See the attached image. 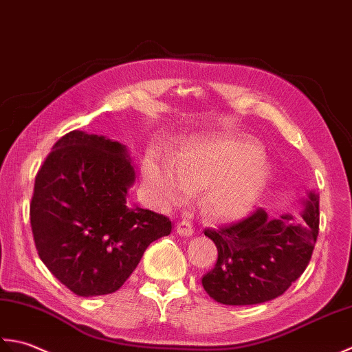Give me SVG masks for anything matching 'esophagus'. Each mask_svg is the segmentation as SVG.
Instances as JSON below:
<instances>
[{
	"label": "esophagus",
	"instance_id": "obj_1",
	"mask_svg": "<svg viewBox=\"0 0 352 352\" xmlns=\"http://www.w3.org/2000/svg\"><path fill=\"white\" fill-rule=\"evenodd\" d=\"M176 231L179 235H184V236H190L192 235V232H195V229H192V225L191 221L188 220H182L179 221L177 226H176Z\"/></svg>",
	"mask_w": 352,
	"mask_h": 352
}]
</instances>
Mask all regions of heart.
Segmentation results:
<instances>
[{"label":"heart","instance_id":"obj_1","mask_svg":"<svg viewBox=\"0 0 352 352\" xmlns=\"http://www.w3.org/2000/svg\"><path fill=\"white\" fill-rule=\"evenodd\" d=\"M148 197L160 210L186 202L204 188L200 204L214 220L235 221L254 210L272 177L263 147L246 138L195 140L176 160L150 150L142 161Z\"/></svg>","mask_w":352,"mask_h":352}]
</instances>
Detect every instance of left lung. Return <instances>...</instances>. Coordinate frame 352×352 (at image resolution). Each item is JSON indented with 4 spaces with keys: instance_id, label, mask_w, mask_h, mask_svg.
I'll return each instance as SVG.
<instances>
[{
    "instance_id": "8db88e82",
    "label": "left lung",
    "mask_w": 352,
    "mask_h": 352,
    "mask_svg": "<svg viewBox=\"0 0 352 352\" xmlns=\"http://www.w3.org/2000/svg\"><path fill=\"white\" fill-rule=\"evenodd\" d=\"M319 234V197L304 200L295 219H270L256 210L246 219L220 229H205L216 243L217 263L202 278L214 300L225 305H254L281 296L304 274Z\"/></svg>"
}]
</instances>
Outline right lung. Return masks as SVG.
Segmentation results:
<instances>
[{
  "mask_svg": "<svg viewBox=\"0 0 352 352\" xmlns=\"http://www.w3.org/2000/svg\"><path fill=\"white\" fill-rule=\"evenodd\" d=\"M135 170L126 147L73 131L34 179L30 225L47 269L77 296L117 292L152 241L171 232L162 214L129 202Z\"/></svg>",
  "mask_w": 352,
  "mask_h": 352,
  "instance_id": "right-lung-1",
  "label": "right lung"
}]
</instances>
